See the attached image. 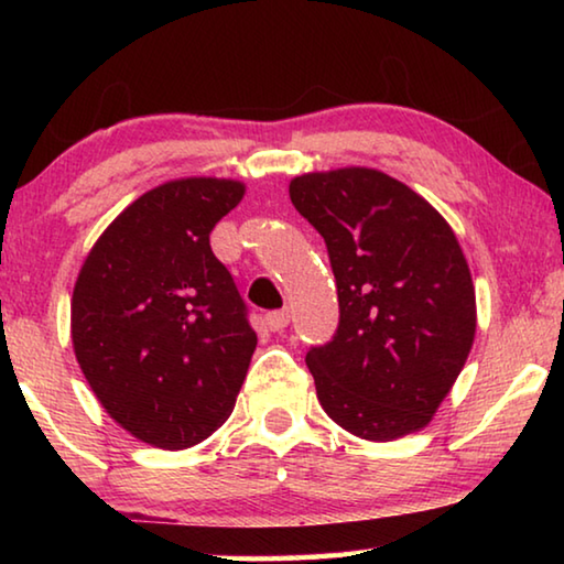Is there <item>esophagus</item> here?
I'll return each mask as SVG.
<instances>
[{
    "label": "esophagus",
    "instance_id": "obj_1",
    "mask_svg": "<svg viewBox=\"0 0 564 564\" xmlns=\"http://www.w3.org/2000/svg\"><path fill=\"white\" fill-rule=\"evenodd\" d=\"M289 323H291V313H289V308H283V311H273V313H269V316H265V326H269L273 333L283 330L285 326H289Z\"/></svg>",
    "mask_w": 564,
    "mask_h": 564
}]
</instances>
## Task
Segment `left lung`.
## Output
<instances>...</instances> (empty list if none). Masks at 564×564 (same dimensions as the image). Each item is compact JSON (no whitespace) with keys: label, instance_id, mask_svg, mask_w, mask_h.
<instances>
[{"label":"left lung","instance_id":"left-lung-1","mask_svg":"<svg viewBox=\"0 0 564 564\" xmlns=\"http://www.w3.org/2000/svg\"><path fill=\"white\" fill-rule=\"evenodd\" d=\"M291 202L328 246L340 323L305 356L343 431L388 443L423 431L470 356L477 305L451 224L403 181L368 166L311 171Z\"/></svg>","mask_w":564,"mask_h":564}]
</instances>
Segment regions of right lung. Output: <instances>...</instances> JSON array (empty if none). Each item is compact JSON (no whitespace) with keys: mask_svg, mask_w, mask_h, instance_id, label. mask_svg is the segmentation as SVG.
<instances>
[{"mask_svg":"<svg viewBox=\"0 0 564 564\" xmlns=\"http://www.w3.org/2000/svg\"><path fill=\"white\" fill-rule=\"evenodd\" d=\"M243 194L236 178L164 181L104 228L76 275V362L113 423L161 451L216 433L251 366L256 333L208 243Z\"/></svg>","mask_w":564,"mask_h":564,"instance_id":"obj_1","label":"right lung"}]
</instances>
